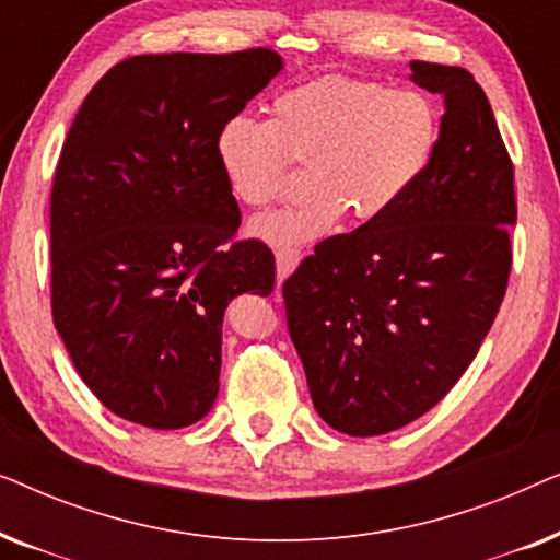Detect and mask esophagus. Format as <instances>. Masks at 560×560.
Instances as JSON below:
<instances>
[{
	"label": "esophagus",
	"mask_w": 560,
	"mask_h": 560,
	"mask_svg": "<svg viewBox=\"0 0 560 560\" xmlns=\"http://www.w3.org/2000/svg\"><path fill=\"white\" fill-rule=\"evenodd\" d=\"M298 262H301V252H298V249H290V247L275 249V265H278V282L285 280L288 275L295 270Z\"/></svg>",
	"instance_id": "obj_1"
}]
</instances>
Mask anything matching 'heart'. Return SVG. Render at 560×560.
I'll list each match as a JSON object with an SVG mask.
<instances>
[{"instance_id":"obj_1","label":"heart","mask_w":560,"mask_h":560,"mask_svg":"<svg viewBox=\"0 0 560 560\" xmlns=\"http://www.w3.org/2000/svg\"><path fill=\"white\" fill-rule=\"evenodd\" d=\"M439 132V109L420 91L331 75L280 94L267 121H224L217 160L244 206L285 194L288 165L308 171V201L249 224L272 247H298L334 232L343 213L357 224L387 217L433 163Z\"/></svg>"}]
</instances>
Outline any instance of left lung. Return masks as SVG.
I'll return each instance as SVG.
<instances>
[{"instance_id":"1","label":"left lung","mask_w":560,"mask_h":560,"mask_svg":"<svg viewBox=\"0 0 560 560\" xmlns=\"http://www.w3.org/2000/svg\"><path fill=\"white\" fill-rule=\"evenodd\" d=\"M443 96L433 163L387 217L316 244L282 285L313 408L382 435L441 402L494 324L517 203L492 106L464 68L412 60Z\"/></svg>"}]
</instances>
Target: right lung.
Here are the masks:
<instances>
[{"label":"right lung","instance_id":"obj_1","mask_svg":"<svg viewBox=\"0 0 560 560\" xmlns=\"http://www.w3.org/2000/svg\"><path fill=\"white\" fill-rule=\"evenodd\" d=\"M282 71L275 50L121 60L91 89L50 194L52 320L86 387L129 423L173 431L213 408L236 295L275 290L217 135Z\"/></svg>","mask_w":560,"mask_h":560}]
</instances>
